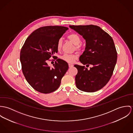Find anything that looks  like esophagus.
I'll use <instances>...</instances> for the list:
<instances>
[{
	"mask_svg": "<svg viewBox=\"0 0 133 133\" xmlns=\"http://www.w3.org/2000/svg\"><path fill=\"white\" fill-rule=\"evenodd\" d=\"M68 66H69V68H71V67H72L74 66V65L71 64H68Z\"/></svg>",
	"mask_w": 133,
	"mask_h": 133,
	"instance_id": "34e87169",
	"label": "esophagus"
}]
</instances>
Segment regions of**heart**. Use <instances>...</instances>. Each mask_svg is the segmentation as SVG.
I'll return each instance as SVG.
<instances>
[{"instance_id": "1", "label": "heart", "mask_w": 133, "mask_h": 133, "mask_svg": "<svg viewBox=\"0 0 133 133\" xmlns=\"http://www.w3.org/2000/svg\"><path fill=\"white\" fill-rule=\"evenodd\" d=\"M68 39L71 41L75 45V47L76 50L81 51L83 50V46L81 45L82 39L81 37L76 33H71L68 35ZM62 39L59 38L57 41V48L58 50H61L62 46ZM61 59L69 63H74L75 59H77V55L75 54H65L60 57Z\"/></svg>"}]
</instances>
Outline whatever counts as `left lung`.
<instances>
[{
  "label": "left lung",
  "mask_w": 133,
  "mask_h": 133,
  "mask_svg": "<svg viewBox=\"0 0 133 133\" xmlns=\"http://www.w3.org/2000/svg\"><path fill=\"white\" fill-rule=\"evenodd\" d=\"M70 28L83 36L86 40L85 50L79 58L84 65H74L77 69L76 87L86 92H94L108 83L117 62V52L112 38L100 27L94 25H70Z\"/></svg>",
  "instance_id": "8db88e82"
}]
</instances>
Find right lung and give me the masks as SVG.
<instances>
[{
    "mask_svg": "<svg viewBox=\"0 0 133 133\" xmlns=\"http://www.w3.org/2000/svg\"><path fill=\"white\" fill-rule=\"evenodd\" d=\"M61 26H46L33 31L23 45L20 55L23 74L30 85L42 93H50L59 87L68 69V63L54 56L58 40L68 30ZM57 59L51 69L47 61Z\"/></svg>",
    "mask_w": 133,
    "mask_h": 133,
    "instance_id": "right-lung-1",
    "label": "right lung"
}]
</instances>
